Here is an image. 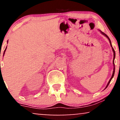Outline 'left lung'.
Wrapping results in <instances>:
<instances>
[{
    "label": "left lung",
    "mask_w": 120,
    "mask_h": 120,
    "mask_svg": "<svg viewBox=\"0 0 120 120\" xmlns=\"http://www.w3.org/2000/svg\"><path fill=\"white\" fill-rule=\"evenodd\" d=\"M99 31H101V34H102V35H103L104 36H105L106 37V38H108V39L109 40V42H110V45H111V48H112V51H113V53H114V58H113V62H112L113 66H114V69H113V72H112V75H111V78L110 79V80H109V82H108V84H107V86H106V87H105V89H105L107 88V87H108V86L109 85V83H110V82H111V79H112V78L114 77V73H115V64H114V60H115V50H114V48H112V45H111V41H110V38H109V37L107 35L105 34H104V33H103L102 31H101V30H99Z\"/></svg>",
    "instance_id": "8db88e82"
}]
</instances>
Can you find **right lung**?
I'll return each mask as SVG.
<instances>
[{
    "instance_id": "1",
    "label": "right lung",
    "mask_w": 120,
    "mask_h": 120,
    "mask_svg": "<svg viewBox=\"0 0 120 120\" xmlns=\"http://www.w3.org/2000/svg\"><path fill=\"white\" fill-rule=\"evenodd\" d=\"M6 48H5V50H4V54H5V51H6Z\"/></svg>"
}]
</instances>
